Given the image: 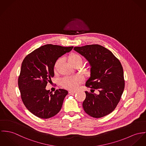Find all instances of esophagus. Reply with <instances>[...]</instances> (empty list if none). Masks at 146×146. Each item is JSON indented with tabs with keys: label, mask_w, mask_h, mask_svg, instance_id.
Segmentation results:
<instances>
[{
	"label": "esophagus",
	"mask_w": 146,
	"mask_h": 146,
	"mask_svg": "<svg viewBox=\"0 0 146 146\" xmlns=\"http://www.w3.org/2000/svg\"><path fill=\"white\" fill-rule=\"evenodd\" d=\"M76 91H69V94H76Z\"/></svg>",
	"instance_id": "esophagus-1"
}]
</instances>
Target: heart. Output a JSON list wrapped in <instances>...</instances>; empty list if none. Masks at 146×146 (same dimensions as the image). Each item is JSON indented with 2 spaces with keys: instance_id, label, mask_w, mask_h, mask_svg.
<instances>
[{
  "instance_id": "heart-1",
  "label": "heart",
  "mask_w": 146,
  "mask_h": 146,
  "mask_svg": "<svg viewBox=\"0 0 146 146\" xmlns=\"http://www.w3.org/2000/svg\"><path fill=\"white\" fill-rule=\"evenodd\" d=\"M67 59L70 64H71L75 67L81 66L83 60L82 57L80 55L76 53H70L67 57ZM62 62L61 59H59L56 61L54 65V72H56L58 68ZM87 72H90L91 68L89 67L86 69ZM83 81L82 77L80 76H69L65 77L61 79L60 84L62 87L68 90H75L76 89L78 85Z\"/></svg>"
}]
</instances>
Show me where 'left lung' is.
I'll return each instance as SVG.
<instances>
[{"label":"left lung","instance_id":"left-lung-1","mask_svg":"<svg viewBox=\"0 0 146 146\" xmlns=\"http://www.w3.org/2000/svg\"><path fill=\"white\" fill-rule=\"evenodd\" d=\"M91 65V77L86 86L99 94L86 91L82 106L90 116L100 118L113 111L121 97L125 87L124 72L119 60L108 49L98 45L74 47Z\"/></svg>","mask_w":146,"mask_h":146}]
</instances>
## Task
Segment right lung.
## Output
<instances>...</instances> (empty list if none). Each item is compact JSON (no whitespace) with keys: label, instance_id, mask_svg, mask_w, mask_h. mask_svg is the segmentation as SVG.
<instances>
[{"label":"right lung","instance_id":"obj_1","mask_svg":"<svg viewBox=\"0 0 146 146\" xmlns=\"http://www.w3.org/2000/svg\"><path fill=\"white\" fill-rule=\"evenodd\" d=\"M73 48L47 44L33 51L23 60L18 80L21 96L26 108L38 117L48 119L61 110L68 91L59 89L52 94L46 86L54 76L57 59Z\"/></svg>","mask_w":146,"mask_h":146}]
</instances>
